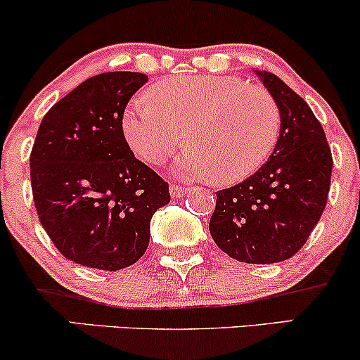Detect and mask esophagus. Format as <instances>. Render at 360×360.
<instances>
[{
    "label": "esophagus",
    "instance_id": "1",
    "mask_svg": "<svg viewBox=\"0 0 360 360\" xmlns=\"http://www.w3.org/2000/svg\"><path fill=\"white\" fill-rule=\"evenodd\" d=\"M169 189H171L172 198H183L189 191V188H186V186H179V184H171V188Z\"/></svg>",
    "mask_w": 360,
    "mask_h": 360
}]
</instances>
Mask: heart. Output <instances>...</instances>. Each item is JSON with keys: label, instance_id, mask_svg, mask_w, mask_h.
<instances>
[{"label": "heart", "instance_id": "obj_1", "mask_svg": "<svg viewBox=\"0 0 360 360\" xmlns=\"http://www.w3.org/2000/svg\"><path fill=\"white\" fill-rule=\"evenodd\" d=\"M123 135L135 154L162 164L184 140L174 164L186 179L240 183L267 162L281 130L278 103L259 86L226 76L174 77L128 106Z\"/></svg>", "mask_w": 360, "mask_h": 360}]
</instances>
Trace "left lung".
Returning a JSON list of instances; mask_svg holds the SVG:
<instances>
[{
  "label": "left lung",
  "mask_w": 360,
  "mask_h": 360,
  "mask_svg": "<svg viewBox=\"0 0 360 360\" xmlns=\"http://www.w3.org/2000/svg\"><path fill=\"white\" fill-rule=\"evenodd\" d=\"M254 72L278 103L279 139L255 174L217 193L210 233L238 262L274 264L292 257L320 220L333 160L308 103L276 74Z\"/></svg>",
  "instance_id": "1"
}]
</instances>
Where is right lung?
<instances>
[{
	"label": "right lung",
	"instance_id": "add662e5",
	"mask_svg": "<svg viewBox=\"0 0 360 360\" xmlns=\"http://www.w3.org/2000/svg\"><path fill=\"white\" fill-rule=\"evenodd\" d=\"M148 81L103 72L47 111L30 154L37 213L65 259L120 271L146 254L150 220L171 201L169 184L135 159L123 135L125 108Z\"/></svg>",
	"mask_w": 360,
	"mask_h": 360
}]
</instances>
